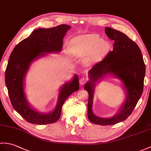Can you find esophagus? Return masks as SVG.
<instances>
[{
  "label": "esophagus",
  "mask_w": 151,
  "mask_h": 151,
  "mask_svg": "<svg viewBox=\"0 0 151 151\" xmlns=\"http://www.w3.org/2000/svg\"><path fill=\"white\" fill-rule=\"evenodd\" d=\"M86 79L84 78V77H82V78H80V80H79V82H80V85H83V84L86 83Z\"/></svg>",
  "instance_id": "obj_1"
}]
</instances>
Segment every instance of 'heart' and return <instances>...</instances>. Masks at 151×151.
Listing matches in <instances>:
<instances>
[{"mask_svg":"<svg viewBox=\"0 0 151 151\" xmlns=\"http://www.w3.org/2000/svg\"><path fill=\"white\" fill-rule=\"evenodd\" d=\"M109 43L101 39L97 34H86L75 37L69 44L71 54L75 57L87 55L88 61H94L106 53L109 49Z\"/></svg>","mask_w":151,"mask_h":151,"instance_id":"b5f03b06","label":"heart"}]
</instances>
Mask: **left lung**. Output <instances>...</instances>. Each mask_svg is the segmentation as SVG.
<instances>
[{"label":"left lung","instance_id":"8db88e82","mask_svg":"<svg viewBox=\"0 0 151 151\" xmlns=\"http://www.w3.org/2000/svg\"><path fill=\"white\" fill-rule=\"evenodd\" d=\"M105 32L114 42L113 50L89 70V80L84 85V89L89 94L87 116L93 124L101 125L116 124L129 116L141 97L145 75V65L138 45L124 33L111 27H106ZM108 76L121 80L126 99L114 115L104 118L93 113L92 104L96 87Z\"/></svg>","mask_w":151,"mask_h":151}]
</instances>
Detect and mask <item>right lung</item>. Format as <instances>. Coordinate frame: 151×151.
Masks as SVG:
<instances>
[{
    "instance_id": "right-lung-1",
    "label": "right lung",
    "mask_w": 151,
    "mask_h": 151,
    "mask_svg": "<svg viewBox=\"0 0 151 151\" xmlns=\"http://www.w3.org/2000/svg\"><path fill=\"white\" fill-rule=\"evenodd\" d=\"M69 29L71 26L65 24L48 29L38 28L17 44L10 55L5 73L6 86L14 109L29 123L45 125L57 122L65 100L79 89L78 76L75 74L60 87L57 104L48 113L40 112L31 106L25 92L26 76L31 64L48 53H59Z\"/></svg>"
}]
</instances>
